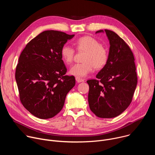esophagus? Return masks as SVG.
<instances>
[{
  "label": "esophagus",
  "mask_w": 155,
  "mask_h": 155,
  "mask_svg": "<svg viewBox=\"0 0 155 155\" xmlns=\"http://www.w3.org/2000/svg\"><path fill=\"white\" fill-rule=\"evenodd\" d=\"M75 80H77V81L78 83H80V82H82V81H84V80L80 77H75Z\"/></svg>",
  "instance_id": "34e87169"
}]
</instances>
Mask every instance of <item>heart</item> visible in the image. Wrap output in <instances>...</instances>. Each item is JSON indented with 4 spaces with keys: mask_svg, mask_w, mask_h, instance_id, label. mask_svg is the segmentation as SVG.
I'll list each match as a JSON object with an SVG mask.
<instances>
[{
    "mask_svg": "<svg viewBox=\"0 0 155 155\" xmlns=\"http://www.w3.org/2000/svg\"><path fill=\"white\" fill-rule=\"evenodd\" d=\"M79 52H84L83 56L84 62L75 64L70 70V74L76 77H84L97 69L103 68L107 63L108 53L101 43L91 36H83L74 43ZM61 55L64 62L71 64L75 56V50L71 47L64 45L61 49Z\"/></svg>",
    "mask_w": 155,
    "mask_h": 155,
    "instance_id": "obj_1",
    "label": "heart"
}]
</instances>
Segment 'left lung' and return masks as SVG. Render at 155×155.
I'll return each mask as SVG.
<instances>
[{
    "instance_id": "8db88e82",
    "label": "left lung",
    "mask_w": 155,
    "mask_h": 155,
    "mask_svg": "<svg viewBox=\"0 0 155 155\" xmlns=\"http://www.w3.org/2000/svg\"><path fill=\"white\" fill-rule=\"evenodd\" d=\"M105 32L110 45L108 59L96 75L97 79L87 81L88 102L97 117L112 118L122 114L131 103L137 77L134 54L127 44L114 31Z\"/></svg>"
}]
</instances>
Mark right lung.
I'll list each match as a JSON object with an SVG mask.
<instances>
[{
    "label": "right lung",
    "instance_id": "obj_1",
    "mask_svg": "<svg viewBox=\"0 0 155 155\" xmlns=\"http://www.w3.org/2000/svg\"><path fill=\"white\" fill-rule=\"evenodd\" d=\"M74 35L45 31L32 39L21 52L15 72L19 99L34 116L54 117L62 110L65 97L75 84L67 72L61 49Z\"/></svg>",
    "mask_w": 155,
    "mask_h": 155
}]
</instances>
